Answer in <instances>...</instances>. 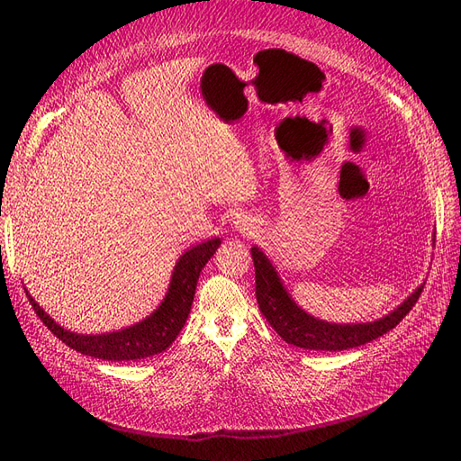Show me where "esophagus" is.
<instances>
[{
  "label": "esophagus",
  "instance_id": "34e87169",
  "mask_svg": "<svg viewBox=\"0 0 461 461\" xmlns=\"http://www.w3.org/2000/svg\"><path fill=\"white\" fill-rule=\"evenodd\" d=\"M234 229L239 230V232H242V234H252L254 230H256V222H254V219H249V217H239V219H234Z\"/></svg>",
  "mask_w": 461,
  "mask_h": 461
}]
</instances>
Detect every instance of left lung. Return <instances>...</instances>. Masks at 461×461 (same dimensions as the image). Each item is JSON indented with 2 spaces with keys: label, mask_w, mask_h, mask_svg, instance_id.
I'll return each mask as SVG.
<instances>
[{
  "label": "left lung",
  "mask_w": 461,
  "mask_h": 461,
  "mask_svg": "<svg viewBox=\"0 0 461 461\" xmlns=\"http://www.w3.org/2000/svg\"><path fill=\"white\" fill-rule=\"evenodd\" d=\"M252 258L256 267V298L261 313L278 337L303 350L339 352L383 337L410 313L423 290V285L417 286L398 308L369 323H329L300 308L288 294L273 261L258 246L252 248Z\"/></svg>",
  "instance_id": "1"
}]
</instances>
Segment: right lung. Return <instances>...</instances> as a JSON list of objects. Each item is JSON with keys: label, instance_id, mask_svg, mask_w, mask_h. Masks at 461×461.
Returning a JSON list of instances; mask_svg holds the SVG:
<instances>
[{"label": "right lung", "instance_id": "1", "mask_svg": "<svg viewBox=\"0 0 461 461\" xmlns=\"http://www.w3.org/2000/svg\"><path fill=\"white\" fill-rule=\"evenodd\" d=\"M219 246L221 239H212L186 249L175 265L169 288H167V294L158 305V310L142 319L140 323L113 332L78 334L67 330L40 308V303L29 294V290H24L41 323L73 350L107 361L144 359L165 352L175 342L178 332L183 330L192 308L194 294H196L200 273L205 267V263L217 252Z\"/></svg>", "mask_w": 461, "mask_h": 461}]
</instances>
